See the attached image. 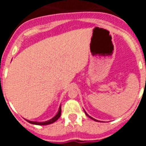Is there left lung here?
Masks as SVG:
<instances>
[{
    "label": "left lung",
    "mask_w": 146,
    "mask_h": 146,
    "mask_svg": "<svg viewBox=\"0 0 146 146\" xmlns=\"http://www.w3.org/2000/svg\"><path fill=\"white\" fill-rule=\"evenodd\" d=\"M84 112H85V113H86V115H87L88 117H89V118H91V119H92V120H94V121H97V122H98V121H98V120H96V119H94V118H92V117H91V116H90V115H88V113H86V111H85V110H84Z\"/></svg>",
    "instance_id": "1"
}]
</instances>
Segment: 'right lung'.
Returning <instances> with one entry per match:
<instances>
[{
    "mask_svg": "<svg viewBox=\"0 0 146 146\" xmlns=\"http://www.w3.org/2000/svg\"><path fill=\"white\" fill-rule=\"evenodd\" d=\"M60 114H61V106L60 105L58 109V111L57 114L55 115V116L53 117L51 119L48 120V121H43V122H37V121H28V120H26L28 122H29L30 123H32V124H35V125H48V124H51V123H54L55 121H57L58 119L59 118V117L60 116Z\"/></svg>",
    "mask_w": 146,
    "mask_h": 146,
    "instance_id": "add662e5",
    "label": "right lung"
}]
</instances>
